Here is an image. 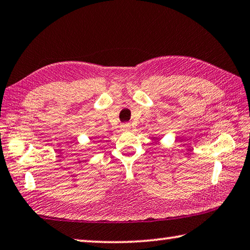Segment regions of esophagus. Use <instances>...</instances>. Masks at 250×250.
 <instances>
[{
  "label": "esophagus",
  "instance_id": "esophagus-1",
  "mask_svg": "<svg viewBox=\"0 0 250 250\" xmlns=\"http://www.w3.org/2000/svg\"><path fill=\"white\" fill-rule=\"evenodd\" d=\"M121 131H129L131 129V125L130 124H122L120 125Z\"/></svg>",
  "mask_w": 250,
  "mask_h": 250
}]
</instances>
